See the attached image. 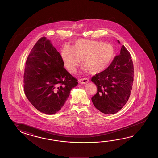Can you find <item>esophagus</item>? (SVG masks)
I'll use <instances>...</instances> for the list:
<instances>
[{
    "mask_svg": "<svg viewBox=\"0 0 158 158\" xmlns=\"http://www.w3.org/2000/svg\"><path fill=\"white\" fill-rule=\"evenodd\" d=\"M88 81H89V79L88 77H84L79 80V83L81 84H85L88 82Z\"/></svg>",
    "mask_w": 158,
    "mask_h": 158,
    "instance_id": "34e87169",
    "label": "esophagus"
}]
</instances>
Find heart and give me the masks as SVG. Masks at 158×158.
I'll return each instance as SVG.
<instances>
[{
    "mask_svg": "<svg viewBox=\"0 0 158 158\" xmlns=\"http://www.w3.org/2000/svg\"><path fill=\"white\" fill-rule=\"evenodd\" d=\"M115 55L113 45L96 40L80 39L74 47L64 45L62 58L65 66L70 73H74L83 56L84 68L92 74L100 73L106 70Z\"/></svg>",
    "mask_w": 158,
    "mask_h": 158,
    "instance_id": "heart-1",
    "label": "heart"
}]
</instances>
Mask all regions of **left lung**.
Segmentation results:
<instances>
[{
    "label": "left lung",
    "instance_id": "1",
    "mask_svg": "<svg viewBox=\"0 0 158 158\" xmlns=\"http://www.w3.org/2000/svg\"><path fill=\"white\" fill-rule=\"evenodd\" d=\"M134 75L132 57L123 45L120 55L114 57L106 70L91 79L97 88L92 97L97 109L106 114H114L122 109L131 94Z\"/></svg>",
    "mask_w": 158,
    "mask_h": 158
}]
</instances>
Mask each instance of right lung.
<instances>
[{"label":"right lung","mask_w":158,"mask_h":158,"mask_svg":"<svg viewBox=\"0 0 158 158\" xmlns=\"http://www.w3.org/2000/svg\"><path fill=\"white\" fill-rule=\"evenodd\" d=\"M64 66L61 56L50 40L39 39L26 60L23 88L27 98L40 112L57 113L78 84Z\"/></svg>","instance_id":"add662e5"}]
</instances>
